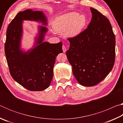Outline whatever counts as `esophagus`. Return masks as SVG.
<instances>
[{
	"mask_svg": "<svg viewBox=\"0 0 123 123\" xmlns=\"http://www.w3.org/2000/svg\"><path fill=\"white\" fill-rule=\"evenodd\" d=\"M62 49H63V53H65V52L67 50L66 47L64 46V45H63V46H62Z\"/></svg>",
	"mask_w": 123,
	"mask_h": 123,
	"instance_id": "34e87169",
	"label": "esophagus"
}]
</instances>
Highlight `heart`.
I'll return each instance as SVG.
<instances>
[{"label":"heart","instance_id":"obj_1","mask_svg":"<svg viewBox=\"0 0 123 123\" xmlns=\"http://www.w3.org/2000/svg\"><path fill=\"white\" fill-rule=\"evenodd\" d=\"M86 17L76 12L60 16L54 20L53 28L56 31L66 32L67 36L75 37L81 34L87 24Z\"/></svg>","mask_w":123,"mask_h":123}]
</instances>
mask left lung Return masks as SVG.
I'll return each mask as SVG.
<instances>
[{"label":"left lung","mask_w":123,"mask_h":123,"mask_svg":"<svg viewBox=\"0 0 123 123\" xmlns=\"http://www.w3.org/2000/svg\"><path fill=\"white\" fill-rule=\"evenodd\" d=\"M87 28L79 36L68 38L66 55L73 73L82 86L91 87L102 81L113 67L115 36L109 20L96 9Z\"/></svg>","instance_id":"obj_1"}]
</instances>
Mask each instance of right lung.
I'll return each mask as SVG.
<instances>
[{
    "instance_id": "obj_1",
    "label": "right lung",
    "mask_w": 123,
    "mask_h": 123,
    "mask_svg": "<svg viewBox=\"0 0 123 123\" xmlns=\"http://www.w3.org/2000/svg\"><path fill=\"white\" fill-rule=\"evenodd\" d=\"M23 20L42 23L47 25V18L42 11L28 9L18 13L8 26L5 53L11 75L17 82L31 91L48 88L53 77L56 58L62 53L61 42L51 44L43 42L48 29L38 26L34 45L28 51L21 48Z\"/></svg>"
}]
</instances>
